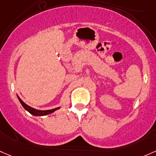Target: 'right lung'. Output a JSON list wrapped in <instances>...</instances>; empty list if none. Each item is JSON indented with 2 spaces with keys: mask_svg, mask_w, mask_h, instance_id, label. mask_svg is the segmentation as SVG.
Segmentation results:
<instances>
[{
  "mask_svg": "<svg viewBox=\"0 0 156 156\" xmlns=\"http://www.w3.org/2000/svg\"><path fill=\"white\" fill-rule=\"evenodd\" d=\"M18 96V99H19V101H20L21 104H22V105L23 106V108H24L26 111H28L30 114H31L32 115H34V116L47 115V114H51V113L55 112V111H57V110H58L59 108H60V107H58L56 108H54V109H51V110H47V111H40V110H37V109H35V108H33L30 107V106L27 105V104H25V103H24V101H23L22 100L19 98V96Z\"/></svg>",
  "mask_w": 156,
  "mask_h": 156,
  "instance_id": "1",
  "label": "right lung"
}]
</instances>
